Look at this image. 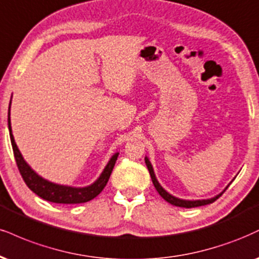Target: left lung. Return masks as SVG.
Segmentation results:
<instances>
[{"mask_svg":"<svg viewBox=\"0 0 259 259\" xmlns=\"http://www.w3.org/2000/svg\"><path fill=\"white\" fill-rule=\"evenodd\" d=\"M145 161H146V165H147L148 167V171H149V175H151V179H152V182H153V185L155 187V189H157V192L159 193L160 197L165 199L167 202H170L171 205H175V206H179V207H186V208H191V207H198V206H202V205H207V204H211V202L216 201L217 199H219L221 195L223 194L224 192H226V189L228 188L229 185L224 188L223 192H221L220 194H217L216 197L213 198H210V199H201V200H186V199H180V198H176L174 197V195H171L169 192H166L163 187L160 186V183L158 182L157 177H155V174H154V170H153V166H152L151 161L147 157H145Z\"/></svg>","mask_w":259,"mask_h":259,"instance_id":"8db88e82","label":"left lung"}]
</instances>
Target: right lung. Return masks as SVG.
<instances>
[{"label": "right lung", "instance_id": "1", "mask_svg": "<svg viewBox=\"0 0 259 259\" xmlns=\"http://www.w3.org/2000/svg\"><path fill=\"white\" fill-rule=\"evenodd\" d=\"M12 102V100H11ZM11 102H9V110H8V129H9V136H11L12 147H13L14 158L17 161L18 169L20 171V175L23 180L26 183V186L32 191L35 194L38 195L42 199L47 201L57 202V204H80V202H87L95 197H98L105 186L107 185L108 179H110L112 170H113L114 164L118 158V152L114 153L111 157L110 161L105 166L104 171L99 179L92 183L90 186L87 187H71V186H64L58 185V183L51 182V181L43 179L39 176L29 164L24 159L21 155L19 148H18L17 143L14 141V136L12 134V126H11Z\"/></svg>", "mask_w": 259, "mask_h": 259}]
</instances>
